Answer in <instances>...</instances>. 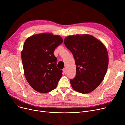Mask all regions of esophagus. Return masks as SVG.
<instances>
[{"mask_svg":"<svg viewBox=\"0 0 125 125\" xmlns=\"http://www.w3.org/2000/svg\"><path fill=\"white\" fill-rule=\"evenodd\" d=\"M63 71L64 73L66 74V68H63Z\"/></svg>","mask_w":125,"mask_h":125,"instance_id":"esophagus-1","label":"esophagus"}]
</instances>
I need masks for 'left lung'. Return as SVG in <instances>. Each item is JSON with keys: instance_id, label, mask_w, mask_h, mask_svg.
Masks as SVG:
<instances>
[{"instance_id": "8db88e82", "label": "left lung", "mask_w": 125, "mask_h": 125, "mask_svg": "<svg viewBox=\"0 0 125 125\" xmlns=\"http://www.w3.org/2000/svg\"><path fill=\"white\" fill-rule=\"evenodd\" d=\"M64 43L73 54L76 65V76L70 80L71 87L83 94L93 91L106 73L108 66L106 47L89 34L68 36Z\"/></svg>"}]
</instances>
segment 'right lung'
Instances as JSON below:
<instances>
[{
  "label": "right lung",
  "mask_w": 125,
  "mask_h": 125,
  "mask_svg": "<svg viewBox=\"0 0 125 125\" xmlns=\"http://www.w3.org/2000/svg\"><path fill=\"white\" fill-rule=\"evenodd\" d=\"M62 42V37L51 33L37 34L25 40L21 52L24 74L36 91L47 93L57 85L62 71L56 66L54 52Z\"/></svg>",
  "instance_id": "add662e5"
}]
</instances>
